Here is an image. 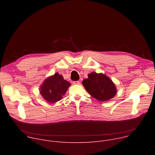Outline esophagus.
Instances as JSON below:
<instances>
[{
  "instance_id": "1",
  "label": "esophagus",
  "mask_w": 155,
  "mask_h": 155,
  "mask_svg": "<svg viewBox=\"0 0 155 155\" xmlns=\"http://www.w3.org/2000/svg\"><path fill=\"white\" fill-rule=\"evenodd\" d=\"M74 84H80V82L79 81H74Z\"/></svg>"
}]
</instances>
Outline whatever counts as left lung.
Segmentation results:
<instances>
[{
    "label": "left lung",
    "mask_w": 155,
    "mask_h": 155,
    "mask_svg": "<svg viewBox=\"0 0 155 155\" xmlns=\"http://www.w3.org/2000/svg\"><path fill=\"white\" fill-rule=\"evenodd\" d=\"M84 79L82 84L91 96L104 102L114 97L117 93L115 83L106 75L93 72Z\"/></svg>",
    "instance_id": "obj_1"
}]
</instances>
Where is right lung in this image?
I'll use <instances>...</instances> for the list:
<instances>
[{"mask_svg":"<svg viewBox=\"0 0 155 155\" xmlns=\"http://www.w3.org/2000/svg\"><path fill=\"white\" fill-rule=\"evenodd\" d=\"M71 85L62 75L55 73L43 81L39 88L40 93L44 100L53 104L62 99Z\"/></svg>","mask_w":155,"mask_h":155,"instance_id":"right-lung-1","label":"right lung"}]
</instances>
